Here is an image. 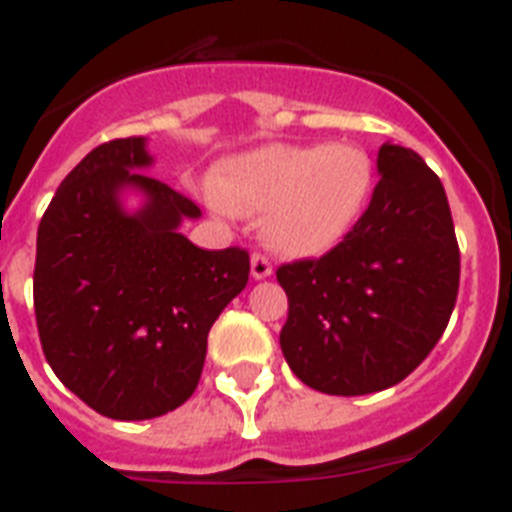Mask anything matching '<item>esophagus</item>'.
Instances as JSON below:
<instances>
[{
    "instance_id": "1",
    "label": "esophagus",
    "mask_w": 512,
    "mask_h": 512,
    "mask_svg": "<svg viewBox=\"0 0 512 512\" xmlns=\"http://www.w3.org/2000/svg\"><path fill=\"white\" fill-rule=\"evenodd\" d=\"M251 274H253V279H266L271 274V261H269V256H266V253H261V251H256L251 256Z\"/></svg>"
}]
</instances>
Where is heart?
Returning <instances> with one entry per match:
<instances>
[{
	"instance_id": "1",
	"label": "heart",
	"mask_w": 512,
	"mask_h": 512,
	"mask_svg": "<svg viewBox=\"0 0 512 512\" xmlns=\"http://www.w3.org/2000/svg\"><path fill=\"white\" fill-rule=\"evenodd\" d=\"M372 184V158L348 143L266 146L233 158L207 187V200L220 215L266 212L271 248L315 256L354 228Z\"/></svg>"
}]
</instances>
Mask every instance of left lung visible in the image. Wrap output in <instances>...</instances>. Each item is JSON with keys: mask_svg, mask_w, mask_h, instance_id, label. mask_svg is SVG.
Listing matches in <instances>:
<instances>
[{"mask_svg": "<svg viewBox=\"0 0 512 512\" xmlns=\"http://www.w3.org/2000/svg\"><path fill=\"white\" fill-rule=\"evenodd\" d=\"M377 166L369 207L343 241L277 269L289 302L282 354L325 395L402 382L443 336L459 295V243L441 179L392 140Z\"/></svg>", "mask_w": 512, "mask_h": 512, "instance_id": "1", "label": "left lung"}]
</instances>
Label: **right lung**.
Wrapping results in <instances>:
<instances>
[{"mask_svg": "<svg viewBox=\"0 0 512 512\" xmlns=\"http://www.w3.org/2000/svg\"><path fill=\"white\" fill-rule=\"evenodd\" d=\"M143 138L107 140L81 158L38 228L33 302L43 354L79 400L112 420L179 408L202 377L207 333L248 282L246 248H197L179 233L200 207L140 174ZM149 205L125 216L120 186Z\"/></svg>", "mask_w": 512, "mask_h": 512, "instance_id": "obj_1", "label": "right lung"}]
</instances>
